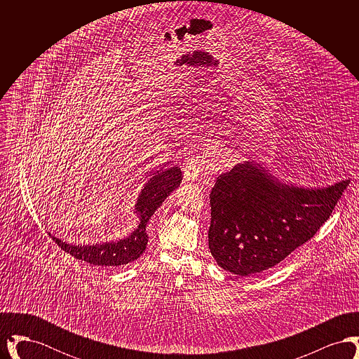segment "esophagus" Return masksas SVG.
I'll use <instances>...</instances> for the list:
<instances>
[{
    "instance_id": "1",
    "label": "esophagus",
    "mask_w": 359,
    "mask_h": 359,
    "mask_svg": "<svg viewBox=\"0 0 359 359\" xmlns=\"http://www.w3.org/2000/svg\"><path fill=\"white\" fill-rule=\"evenodd\" d=\"M184 179L187 182H195L203 175V164L201 156H192L183 164Z\"/></svg>"
}]
</instances>
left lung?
<instances>
[{"label": "left lung", "instance_id": "left-lung-1", "mask_svg": "<svg viewBox=\"0 0 359 359\" xmlns=\"http://www.w3.org/2000/svg\"><path fill=\"white\" fill-rule=\"evenodd\" d=\"M348 183L304 187L256 161L237 164L211 189L208 249L227 272L262 273L316 234Z\"/></svg>", "mask_w": 359, "mask_h": 359}]
</instances>
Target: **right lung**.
<instances>
[{
	"label": "right lung",
	"mask_w": 359,
	"mask_h": 359,
	"mask_svg": "<svg viewBox=\"0 0 359 359\" xmlns=\"http://www.w3.org/2000/svg\"><path fill=\"white\" fill-rule=\"evenodd\" d=\"M182 179V171L176 165L154 172L149 180L144 184L137 198L135 214L138 218V224L125 238L98 242L93 245H75L63 242L62 239L52 236L51 233L48 234L60 249L75 257L76 259L86 261L87 264L101 266H120L129 264L142 256L145 252L148 245L147 224L156 210L170 196L172 191L180 186Z\"/></svg>",
	"instance_id": "add662e5"
}]
</instances>
